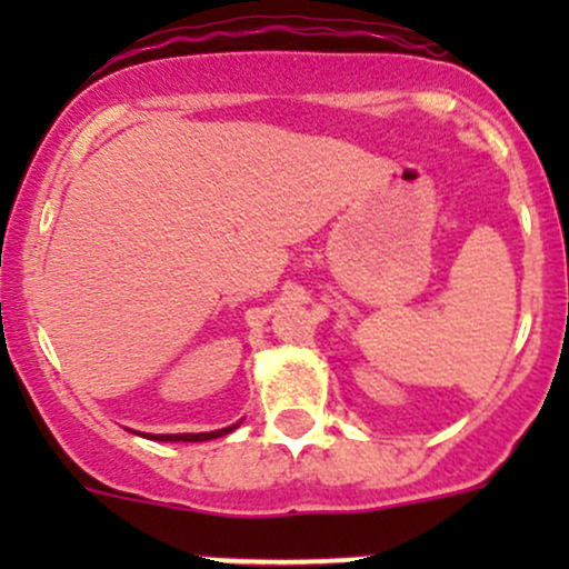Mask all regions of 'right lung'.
<instances>
[{
  "instance_id": "obj_1",
  "label": "right lung",
  "mask_w": 569,
  "mask_h": 569,
  "mask_svg": "<svg viewBox=\"0 0 569 569\" xmlns=\"http://www.w3.org/2000/svg\"><path fill=\"white\" fill-rule=\"evenodd\" d=\"M238 426L240 422H234V426H230V428L211 430V433H141V436H147V439H152V441H211V439H219V436L232 433Z\"/></svg>"
}]
</instances>
